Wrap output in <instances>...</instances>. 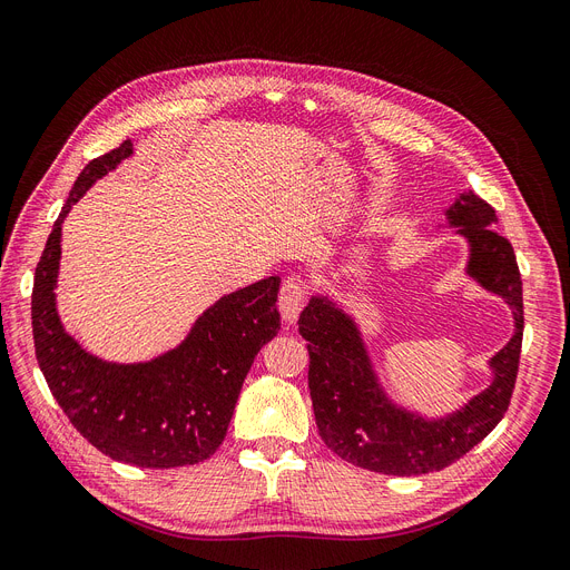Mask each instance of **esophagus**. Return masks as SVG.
<instances>
[{
  "mask_svg": "<svg viewBox=\"0 0 570 570\" xmlns=\"http://www.w3.org/2000/svg\"><path fill=\"white\" fill-rule=\"evenodd\" d=\"M305 284L301 279H286L279 288V309L284 314V318L288 324H293L295 318H298L303 305H305Z\"/></svg>",
  "mask_w": 570,
  "mask_h": 570,
  "instance_id": "esophagus-1",
  "label": "esophagus"
}]
</instances>
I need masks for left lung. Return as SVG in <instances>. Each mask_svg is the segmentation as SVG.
<instances>
[{"mask_svg":"<svg viewBox=\"0 0 570 570\" xmlns=\"http://www.w3.org/2000/svg\"><path fill=\"white\" fill-rule=\"evenodd\" d=\"M448 218L470 244L468 275L512 307L514 335L489 361V389L454 414L424 419L386 399L354 318L314 295L298 321L309 352L314 419L328 450L352 465L399 478L433 473L473 450L508 412L524 335L522 275L512 244L497 230V212L482 197L461 195Z\"/></svg>","mask_w":570,"mask_h":570,"instance_id":"1","label":"left lung"}]
</instances>
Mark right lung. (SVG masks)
Returning <instances> with one entry per match:
<instances>
[{"instance_id": "add662e5", "label": "right lung", "mask_w": 570, "mask_h": 570, "mask_svg": "<svg viewBox=\"0 0 570 570\" xmlns=\"http://www.w3.org/2000/svg\"><path fill=\"white\" fill-rule=\"evenodd\" d=\"M132 154L126 139L86 165L48 235L32 288V335L53 399L92 448L139 468L209 459L228 433L246 373L279 331V277L224 295L188 337L148 363H107L65 333L56 309L62 220L81 195Z\"/></svg>"}]
</instances>
